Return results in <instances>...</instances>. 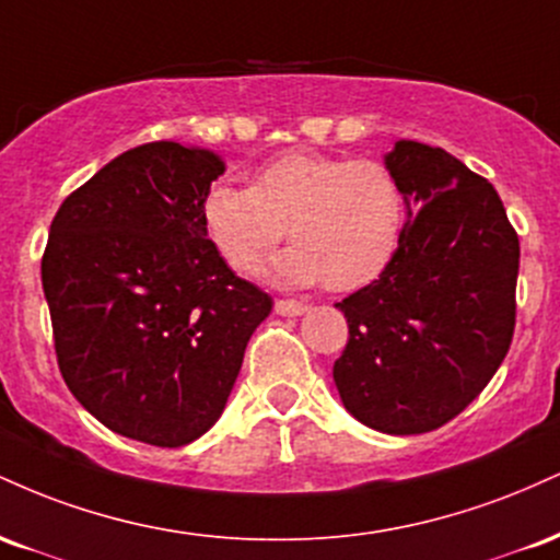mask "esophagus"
<instances>
[{"label":"esophagus","mask_w":560,"mask_h":560,"mask_svg":"<svg viewBox=\"0 0 560 560\" xmlns=\"http://www.w3.org/2000/svg\"><path fill=\"white\" fill-rule=\"evenodd\" d=\"M273 307L279 316H302V313L307 311L305 302H300V300H276Z\"/></svg>","instance_id":"esophagus-1"}]
</instances>
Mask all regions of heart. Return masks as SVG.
Here are the masks:
<instances>
[{
    "instance_id": "heart-1",
    "label": "heart",
    "mask_w": 560,
    "mask_h": 560,
    "mask_svg": "<svg viewBox=\"0 0 560 560\" xmlns=\"http://www.w3.org/2000/svg\"><path fill=\"white\" fill-rule=\"evenodd\" d=\"M405 197L387 165L318 152H289L255 171L253 184L215 182L199 202L205 240L231 271L255 273L287 236L294 244L266 266L279 287L352 292L395 258Z\"/></svg>"
}]
</instances>
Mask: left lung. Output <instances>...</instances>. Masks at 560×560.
Segmentation results:
<instances>
[{
    "instance_id": "1",
    "label": "left lung",
    "mask_w": 560,
    "mask_h": 560,
    "mask_svg": "<svg viewBox=\"0 0 560 560\" xmlns=\"http://www.w3.org/2000/svg\"><path fill=\"white\" fill-rule=\"evenodd\" d=\"M408 221L376 281L337 302L350 326L334 384L384 434H423L460 413L503 363L516 326L518 236L490 182L440 147L384 155Z\"/></svg>"
}]
</instances>
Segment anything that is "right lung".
I'll return each instance as SVG.
<instances>
[{"label": "right lung", "mask_w": 560, "mask_h": 560, "mask_svg": "<svg viewBox=\"0 0 560 560\" xmlns=\"http://www.w3.org/2000/svg\"><path fill=\"white\" fill-rule=\"evenodd\" d=\"M223 171L199 147H133L75 189L49 226L42 287L60 374L128 440L182 447L208 432L273 307L199 226L205 189Z\"/></svg>", "instance_id": "right-lung-1"}]
</instances>
